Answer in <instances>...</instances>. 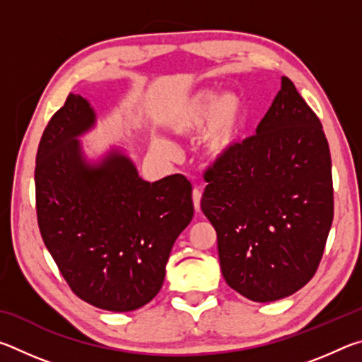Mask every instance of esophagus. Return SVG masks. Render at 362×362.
I'll use <instances>...</instances> for the list:
<instances>
[{
  "label": "esophagus",
  "instance_id": "34e87169",
  "mask_svg": "<svg viewBox=\"0 0 362 362\" xmlns=\"http://www.w3.org/2000/svg\"><path fill=\"white\" fill-rule=\"evenodd\" d=\"M201 196H203V192H201V188H194L193 189V204H194V211L196 212H199Z\"/></svg>",
  "mask_w": 362,
  "mask_h": 362
}]
</instances>
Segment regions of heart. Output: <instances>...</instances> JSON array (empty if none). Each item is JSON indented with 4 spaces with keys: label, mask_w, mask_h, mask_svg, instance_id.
Segmentation results:
<instances>
[{
    "label": "heart",
    "mask_w": 362,
    "mask_h": 362,
    "mask_svg": "<svg viewBox=\"0 0 362 362\" xmlns=\"http://www.w3.org/2000/svg\"><path fill=\"white\" fill-rule=\"evenodd\" d=\"M247 110L240 94L233 90L216 93L199 89L177 99L168 110L164 127L177 137H189L199 132L198 150L207 164L228 159L246 129ZM153 146L169 153L170 145L153 140Z\"/></svg>",
    "instance_id": "b5f03b06"
}]
</instances>
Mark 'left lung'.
Returning a JSON list of instances; mask_svg holds the SVG:
<instances>
[{"label":"left lung","instance_id":"obj_1","mask_svg":"<svg viewBox=\"0 0 362 362\" xmlns=\"http://www.w3.org/2000/svg\"><path fill=\"white\" fill-rule=\"evenodd\" d=\"M204 179L201 209L217 231L226 284L262 303L302 289L321 262L334 189L322 126L289 78L255 136Z\"/></svg>","mask_w":362,"mask_h":362}]
</instances>
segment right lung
Listing matches in <instances>:
<instances>
[{
  "mask_svg": "<svg viewBox=\"0 0 362 362\" xmlns=\"http://www.w3.org/2000/svg\"><path fill=\"white\" fill-rule=\"evenodd\" d=\"M88 99L70 94L42 132L35 187L40 231L76 296L124 313L155 298L180 233L193 218L192 183L180 174L146 182L121 146L86 156L94 129Z\"/></svg>",
  "mask_w": 362,
  "mask_h": 362,
  "instance_id": "1",
  "label": "right lung"
}]
</instances>
